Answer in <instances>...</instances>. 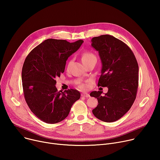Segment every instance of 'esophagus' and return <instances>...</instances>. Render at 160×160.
<instances>
[{"label": "esophagus", "mask_w": 160, "mask_h": 160, "mask_svg": "<svg viewBox=\"0 0 160 160\" xmlns=\"http://www.w3.org/2000/svg\"><path fill=\"white\" fill-rule=\"evenodd\" d=\"M81 97L88 98V97H90V95L87 93H81Z\"/></svg>", "instance_id": "obj_1"}]
</instances>
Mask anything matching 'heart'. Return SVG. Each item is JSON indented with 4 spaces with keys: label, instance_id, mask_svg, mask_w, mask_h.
Wrapping results in <instances>:
<instances>
[{
    "label": "heart",
    "instance_id": "1",
    "mask_svg": "<svg viewBox=\"0 0 160 160\" xmlns=\"http://www.w3.org/2000/svg\"><path fill=\"white\" fill-rule=\"evenodd\" d=\"M82 63H86L88 62V61L92 60V59H96V56L91 52H85L82 54V58H81ZM71 63V61H69L68 64ZM88 83L89 82H87V83H81L78 86V88L81 90H84L87 88V87L88 86Z\"/></svg>",
    "mask_w": 160,
    "mask_h": 160
}]
</instances>
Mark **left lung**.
Segmentation results:
<instances>
[{
  "instance_id": "8db88e82",
  "label": "left lung",
  "mask_w": 160,
  "mask_h": 160,
  "mask_svg": "<svg viewBox=\"0 0 160 160\" xmlns=\"http://www.w3.org/2000/svg\"><path fill=\"white\" fill-rule=\"evenodd\" d=\"M92 46L99 52L102 63L98 87L108 91H93L97 98L94 116L103 122H113L124 116L134 103L138 87V65L131 49L114 36L105 34L92 39Z\"/></svg>"
}]
</instances>
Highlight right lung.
<instances>
[{
	"label": "right lung",
	"instance_id": "obj_1",
	"mask_svg": "<svg viewBox=\"0 0 160 160\" xmlns=\"http://www.w3.org/2000/svg\"><path fill=\"white\" fill-rule=\"evenodd\" d=\"M83 40L70 43L47 39L30 52L22 70L23 95L31 111L47 124L63 120L72 106L79 99V91H58L56 78L65 71L66 61L76 52Z\"/></svg>",
	"mask_w": 160,
	"mask_h": 160
}]
</instances>
